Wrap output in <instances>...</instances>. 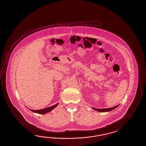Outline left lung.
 Returning <instances> with one entry per match:
<instances>
[{
	"label": "left lung",
	"instance_id": "left-lung-1",
	"mask_svg": "<svg viewBox=\"0 0 146 146\" xmlns=\"http://www.w3.org/2000/svg\"><path fill=\"white\" fill-rule=\"evenodd\" d=\"M118 106L119 105H118L116 106L115 107H111V108H109L97 109L95 108H94V107H92V108L94 110H95L98 111V112H108V111H111L112 110H113L115 108H117Z\"/></svg>",
	"mask_w": 146,
	"mask_h": 146
}]
</instances>
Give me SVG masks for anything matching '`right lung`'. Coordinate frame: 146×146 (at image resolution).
<instances>
[{
	"label": "right lung",
	"instance_id": "add662e5",
	"mask_svg": "<svg viewBox=\"0 0 146 146\" xmlns=\"http://www.w3.org/2000/svg\"><path fill=\"white\" fill-rule=\"evenodd\" d=\"M59 104H57L54 105L49 107H47L44 109H40V110H32V109H30V110L32 112H35L37 113H39V114H45L47 113L48 112L51 111L52 110H53L57 106H58Z\"/></svg>",
	"mask_w": 146,
	"mask_h": 146
}]
</instances>
